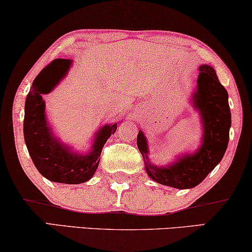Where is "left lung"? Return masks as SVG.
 I'll list each match as a JSON object with an SVG mask.
<instances>
[{
    "label": "left lung",
    "mask_w": 252,
    "mask_h": 252,
    "mask_svg": "<svg viewBox=\"0 0 252 252\" xmlns=\"http://www.w3.org/2000/svg\"><path fill=\"white\" fill-rule=\"evenodd\" d=\"M203 123V141L197 153L182 156L174 164L158 167L148 160V146L143 133L137 134V148L142 154L146 170L154 181L178 189L192 188L204 180L222 159L229 141L230 110L228 94L220 84L215 70L208 65L199 67L197 92L192 97Z\"/></svg>",
    "instance_id": "8db88e82"
}]
</instances>
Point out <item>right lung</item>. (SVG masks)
I'll return each mask as SVG.
<instances>
[{
  "mask_svg": "<svg viewBox=\"0 0 252 252\" xmlns=\"http://www.w3.org/2000/svg\"><path fill=\"white\" fill-rule=\"evenodd\" d=\"M70 65V60L57 58L34 79L25 102L24 137L34 165L44 178L61 184L78 185L94 175L103 147L116 132L117 124L105 125L98 130L93 150L88 155L73 154L54 137L47 124L42 96L53 91L67 73Z\"/></svg>",
  "mask_w": 252,
  "mask_h": 252,
  "instance_id": "add662e5",
  "label": "right lung"
}]
</instances>
